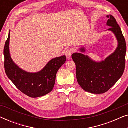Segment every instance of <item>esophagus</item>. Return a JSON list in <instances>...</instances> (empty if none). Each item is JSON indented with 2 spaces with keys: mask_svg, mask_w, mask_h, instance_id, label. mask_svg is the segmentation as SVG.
I'll return each mask as SVG.
<instances>
[{
  "mask_svg": "<svg viewBox=\"0 0 128 128\" xmlns=\"http://www.w3.org/2000/svg\"><path fill=\"white\" fill-rule=\"evenodd\" d=\"M72 54V50L70 49H68V50H66L65 55L68 59H69L71 57Z\"/></svg>",
  "mask_w": 128,
  "mask_h": 128,
  "instance_id": "obj_1",
  "label": "esophagus"
}]
</instances>
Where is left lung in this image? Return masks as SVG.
<instances>
[{"label":"left lung","mask_w":128,"mask_h":128,"mask_svg":"<svg viewBox=\"0 0 128 128\" xmlns=\"http://www.w3.org/2000/svg\"><path fill=\"white\" fill-rule=\"evenodd\" d=\"M108 31L114 33L118 41L114 52L104 60L96 62L83 53L84 47L79 49L80 53L72 55L76 66V78L78 83L86 92L92 94H102L110 90L123 74L125 66L126 45L121 29L112 16H106Z\"/></svg>","instance_id":"1"}]
</instances>
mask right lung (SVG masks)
I'll list each match as a JSON object with an SVG mask.
<instances>
[{"label":"right lung","mask_w":128,"mask_h":128,"mask_svg":"<svg viewBox=\"0 0 128 128\" xmlns=\"http://www.w3.org/2000/svg\"><path fill=\"white\" fill-rule=\"evenodd\" d=\"M10 37L9 31L3 52L7 76L19 90L29 97L36 98L48 94L53 90L56 75L59 68L66 62V56L51 59L38 72H27L19 68L12 60L9 50Z\"/></svg>","instance_id":"obj_1"}]
</instances>
